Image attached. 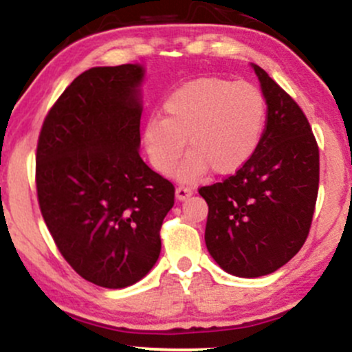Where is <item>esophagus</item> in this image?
<instances>
[{"instance_id": "obj_1", "label": "esophagus", "mask_w": 352, "mask_h": 352, "mask_svg": "<svg viewBox=\"0 0 352 352\" xmlns=\"http://www.w3.org/2000/svg\"><path fill=\"white\" fill-rule=\"evenodd\" d=\"M192 194H194V190H192V188H188V187L180 186V187L175 188V197H177V201H186V199L190 197Z\"/></svg>"}]
</instances>
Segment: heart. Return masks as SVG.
Here are the masks:
<instances>
[{
	"label": "heart",
	"instance_id": "heart-1",
	"mask_svg": "<svg viewBox=\"0 0 352 352\" xmlns=\"http://www.w3.org/2000/svg\"><path fill=\"white\" fill-rule=\"evenodd\" d=\"M164 118H148L143 143L151 165L168 175L177 170L182 182H197L238 172L256 153L266 124V99L254 84L223 77H199L173 89L164 101Z\"/></svg>",
	"mask_w": 352,
	"mask_h": 352
}]
</instances>
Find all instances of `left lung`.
<instances>
[{
  "instance_id": "8db88e82",
  "label": "left lung",
  "mask_w": 352,
  "mask_h": 352,
  "mask_svg": "<svg viewBox=\"0 0 352 352\" xmlns=\"http://www.w3.org/2000/svg\"><path fill=\"white\" fill-rule=\"evenodd\" d=\"M266 99L256 153L234 175L201 187L206 246L224 272L258 278L282 268L309 236L319 192V146L297 102L251 64Z\"/></svg>"
}]
</instances>
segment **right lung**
Returning <instances> with one entry per match:
<instances>
[{
  "mask_svg": "<svg viewBox=\"0 0 352 352\" xmlns=\"http://www.w3.org/2000/svg\"><path fill=\"white\" fill-rule=\"evenodd\" d=\"M145 67H92L62 92L36 146V194L52 238L87 282L124 288L160 256L175 188L140 157Z\"/></svg>",
  "mask_w": 352,
  "mask_h": 352,
  "instance_id": "obj_1",
  "label": "right lung"
}]
</instances>
